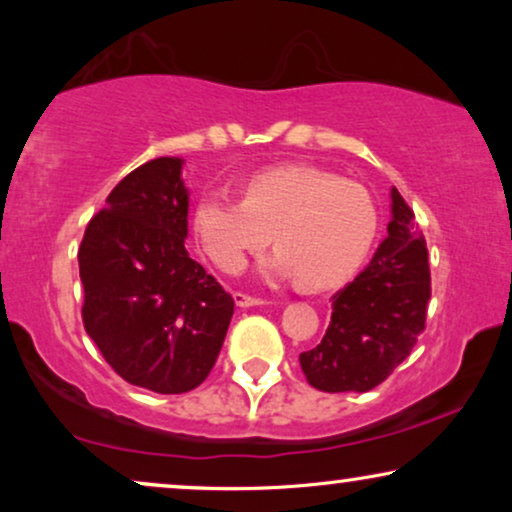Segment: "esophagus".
Instances as JSON below:
<instances>
[{"instance_id": "1", "label": "esophagus", "mask_w": 512, "mask_h": 512, "mask_svg": "<svg viewBox=\"0 0 512 512\" xmlns=\"http://www.w3.org/2000/svg\"><path fill=\"white\" fill-rule=\"evenodd\" d=\"M233 298H235V305H240V307H254V305H263L265 303L263 298L249 296V293H244V291H235Z\"/></svg>"}]
</instances>
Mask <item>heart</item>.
Returning <instances> with one entry per match:
<instances>
[{
	"instance_id": "b5f03b06",
	"label": "heart",
	"mask_w": 512,
	"mask_h": 512,
	"mask_svg": "<svg viewBox=\"0 0 512 512\" xmlns=\"http://www.w3.org/2000/svg\"><path fill=\"white\" fill-rule=\"evenodd\" d=\"M377 207L366 188L307 165H284L249 179L244 200L226 191L195 202V235L223 272H237L249 254L275 242L268 261L277 275H296L307 289L338 286L373 247Z\"/></svg>"
}]
</instances>
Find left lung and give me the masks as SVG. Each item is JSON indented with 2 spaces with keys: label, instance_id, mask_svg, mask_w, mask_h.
Returning <instances> with one entry per match:
<instances>
[{
  "label": "left lung",
  "instance_id": "1",
  "mask_svg": "<svg viewBox=\"0 0 512 512\" xmlns=\"http://www.w3.org/2000/svg\"><path fill=\"white\" fill-rule=\"evenodd\" d=\"M389 237L373 261L333 300L331 324L300 368L314 389L370 391L408 359L426 328L431 270L415 212L391 188Z\"/></svg>",
  "mask_w": 512,
  "mask_h": 512
}]
</instances>
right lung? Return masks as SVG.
Listing matches in <instances>:
<instances>
[{
  "instance_id": "1",
  "label": "right lung",
  "mask_w": 512,
  "mask_h": 512,
  "mask_svg": "<svg viewBox=\"0 0 512 512\" xmlns=\"http://www.w3.org/2000/svg\"><path fill=\"white\" fill-rule=\"evenodd\" d=\"M181 158H156L118 181L79 247L83 328L116 375L184 394L212 373L235 300L188 256Z\"/></svg>"
}]
</instances>
